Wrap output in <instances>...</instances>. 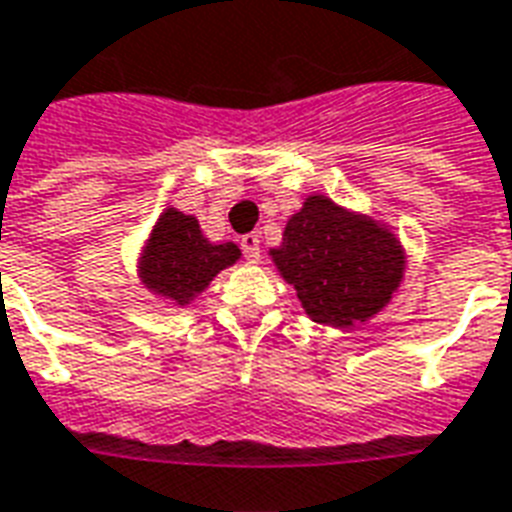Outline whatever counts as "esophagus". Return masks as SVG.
<instances>
[{"mask_svg":"<svg viewBox=\"0 0 512 512\" xmlns=\"http://www.w3.org/2000/svg\"><path fill=\"white\" fill-rule=\"evenodd\" d=\"M241 249H244V257L249 263H257V260H260V236H257V233H246V236H241Z\"/></svg>","mask_w":512,"mask_h":512,"instance_id":"obj_1","label":"esophagus"}]
</instances>
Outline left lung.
<instances>
[{"mask_svg": "<svg viewBox=\"0 0 512 512\" xmlns=\"http://www.w3.org/2000/svg\"><path fill=\"white\" fill-rule=\"evenodd\" d=\"M268 255L309 320L333 328L382 312L407 268V252L391 225L325 195L304 200L287 219L282 244Z\"/></svg>", "mask_w": 512, "mask_h": 512, "instance_id": "left-lung-1", "label": "left lung"}]
</instances>
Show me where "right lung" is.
<instances>
[{
  "instance_id": "1",
  "label": "right lung",
  "mask_w": 512,
  "mask_h": 512,
  "mask_svg": "<svg viewBox=\"0 0 512 512\" xmlns=\"http://www.w3.org/2000/svg\"><path fill=\"white\" fill-rule=\"evenodd\" d=\"M238 257L241 249L233 241H208L198 219L168 206L151 227L146 244L140 246L138 276L149 293L184 309Z\"/></svg>"
}]
</instances>
